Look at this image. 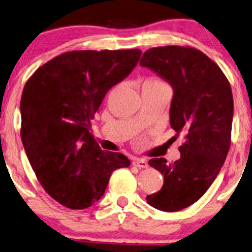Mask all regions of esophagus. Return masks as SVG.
<instances>
[{
    "instance_id": "obj_1",
    "label": "esophagus",
    "mask_w": 252,
    "mask_h": 252,
    "mask_svg": "<svg viewBox=\"0 0 252 252\" xmlns=\"http://www.w3.org/2000/svg\"><path fill=\"white\" fill-rule=\"evenodd\" d=\"M132 163L133 166L138 167V168H147V167H149V162H147L145 159H138V158L133 159Z\"/></svg>"
}]
</instances>
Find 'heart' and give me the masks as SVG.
Listing matches in <instances>:
<instances>
[{"label": "heart", "mask_w": 252, "mask_h": 252, "mask_svg": "<svg viewBox=\"0 0 252 252\" xmlns=\"http://www.w3.org/2000/svg\"><path fill=\"white\" fill-rule=\"evenodd\" d=\"M147 82H159V80H147Z\"/></svg>", "instance_id": "obj_1"}]
</instances>
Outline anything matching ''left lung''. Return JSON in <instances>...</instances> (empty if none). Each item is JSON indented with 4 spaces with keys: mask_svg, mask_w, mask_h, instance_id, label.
<instances>
[{
    "mask_svg": "<svg viewBox=\"0 0 252 252\" xmlns=\"http://www.w3.org/2000/svg\"><path fill=\"white\" fill-rule=\"evenodd\" d=\"M139 65L173 87L169 121L184 136L181 158L174 163L165 158L149 161L163 176V186L146 200L157 210L176 212L206 192L226 160L234 113L231 89L219 66L191 47L151 48Z\"/></svg>",
    "mask_w": 252,
    "mask_h": 252,
    "instance_id": "obj_1",
    "label": "left lung"
}]
</instances>
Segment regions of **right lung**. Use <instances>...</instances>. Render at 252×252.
Here are the masks:
<instances>
[{"mask_svg": "<svg viewBox=\"0 0 252 252\" xmlns=\"http://www.w3.org/2000/svg\"><path fill=\"white\" fill-rule=\"evenodd\" d=\"M140 55L139 49L68 52L40 66L25 84L23 145L43 189L65 207L92 206L114 170L130 166L122 153L100 149L91 120L106 93L130 75Z\"/></svg>", "mask_w": 252, "mask_h": 252, "instance_id": "right-lung-1", "label": "right lung"}]
</instances>
